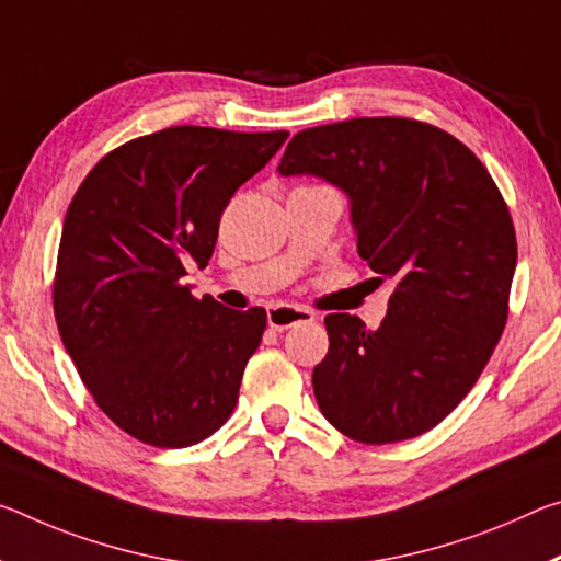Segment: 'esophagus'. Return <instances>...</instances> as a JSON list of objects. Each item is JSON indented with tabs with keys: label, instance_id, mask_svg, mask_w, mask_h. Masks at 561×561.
Wrapping results in <instances>:
<instances>
[{
	"label": "esophagus",
	"instance_id": "1",
	"mask_svg": "<svg viewBox=\"0 0 561 561\" xmlns=\"http://www.w3.org/2000/svg\"><path fill=\"white\" fill-rule=\"evenodd\" d=\"M317 314L309 312V309H301V307H272L270 312H266V322H270L272 329H277V332H282V329H289L295 324H309L314 322Z\"/></svg>",
	"mask_w": 561,
	"mask_h": 561
}]
</instances>
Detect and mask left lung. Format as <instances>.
<instances>
[{
  "label": "left lung",
  "instance_id": "8db88e82",
  "mask_svg": "<svg viewBox=\"0 0 561 561\" xmlns=\"http://www.w3.org/2000/svg\"><path fill=\"white\" fill-rule=\"evenodd\" d=\"M279 172L350 194L359 256L394 282L377 329L324 317L312 385L327 422L364 444L434 430L477 385L510 314L517 234L500 186L457 137L407 117L297 131Z\"/></svg>",
  "mask_w": 561,
  "mask_h": 561
}]
</instances>
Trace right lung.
Wrapping results in <instances>:
<instances>
[{
    "instance_id": "obj_1",
    "label": "right lung",
    "mask_w": 561,
    "mask_h": 561,
    "mask_svg": "<svg viewBox=\"0 0 561 561\" xmlns=\"http://www.w3.org/2000/svg\"><path fill=\"white\" fill-rule=\"evenodd\" d=\"M289 131L169 127L92 167L59 239L55 319L84 387L145 444L192 447L232 416L266 312L194 297L221 211Z\"/></svg>"
}]
</instances>
